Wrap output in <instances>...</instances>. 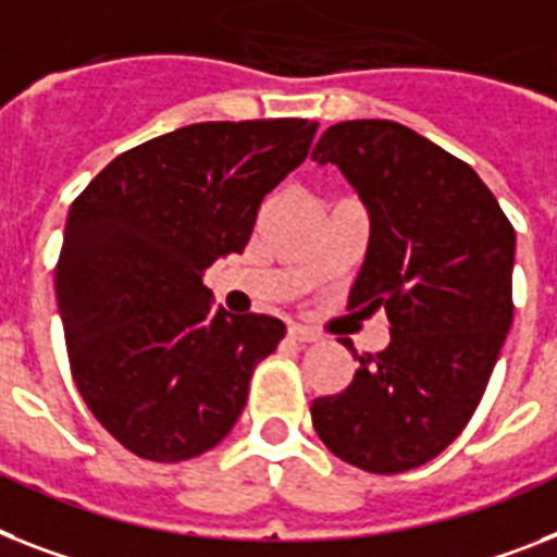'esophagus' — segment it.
Returning a JSON list of instances; mask_svg holds the SVG:
<instances>
[{
    "label": "esophagus",
    "mask_w": 557,
    "mask_h": 557,
    "mask_svg": "<svg viewBox=\"0 0 557 557\" xmlns=\"http://www.w3.org/2000/svg\"><path fill=\"white\" fill-rule=\"evenodd\" d=\"M287 338L289 342H298V344H310L319 338V333L310 327H301V324H289L287 327Z\"/></svg>",
    "instance_id": "obj_1"
}]
</instances>
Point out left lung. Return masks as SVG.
<instances>
[{"label":"left lung","instance_id":"left-lung-1","mask_svg":"<svg viewBox=\"0 0 557 557\" xmlns=\"http://www.w3.org/2000/svg\"><path fill=\"white\" fill-rule=\"evenodd\" d=\"M312 162L338 164L372 219L347 307H384L389 319L381 352L350 344V387L312 401V426L358 470H412L447 449L484 398L516 310V227L470 164L389 119L333 124Z\"/></svg>","mask_w":557,"mask_h":557}]
</instances>
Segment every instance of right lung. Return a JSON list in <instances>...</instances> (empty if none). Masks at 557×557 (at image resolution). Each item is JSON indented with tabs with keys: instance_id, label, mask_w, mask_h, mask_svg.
Returning a JSON list of instances; mask_svg holds the SVG:
<instances>
[{
	"instance_id": "1",
	"label": "right lung",
	"mask_w": 557,
	"mask_h": 557,
	"mask_svg": "<svg viewBox=\"0 0 557 557\" xmlns=\"http://www.w3.org/2000/svg\"><path fill=\"white\" fill-rule=\"evenodd\" d=\"M310 119L201 122L119 153L73 199L57 301L76 389L124 449H213L282 342L273 315L210 310L201 273L245 252L259 207L305 162Z\"/></svg>"
}]
</instances>
